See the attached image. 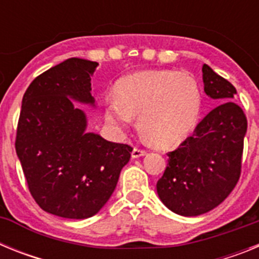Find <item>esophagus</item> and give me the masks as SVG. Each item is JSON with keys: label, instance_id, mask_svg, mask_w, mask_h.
I'll use <instances>...</instances> for the list:
<instances>
[{"label": "esophagus", "instance_id": "esophagus-1", "mask_svg": "<svg viewBox=\"0 0 259 259\" xmlns=\"http://www.w3.org/2000/svg\"><path fill=\"white\" fill-rule=\"evenodd\" d=\"M145 154H146L145 150L139 149V148H134V150H132V153H131L132 158H140V157H144Z\"/></svg>", "mask_w": 259, "mask_h": 259}]
</instances>
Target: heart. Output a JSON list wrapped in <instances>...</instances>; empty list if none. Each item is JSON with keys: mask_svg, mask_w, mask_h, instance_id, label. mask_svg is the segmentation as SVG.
Returning <instances> with one entry per match:
<instances>
[{"mask_svg": "<svg viewBox=\"0 0 259 259\" xmlns=\"http://www.w3.org/2000/svg\"><path fill=\"white\" fill-rule=\"evenodd\" d=\"M202 107L193 76L170 70L140 71L119 81L116 95L105 100V118L116 128L131 127L139 116L145 139L162 149H172L188 139Z\"/></svg>", "mask_w": 259, "mask_h": 259, "instance_id": "obj_1", "label": "heart"}]
</instances>
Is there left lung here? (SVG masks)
Here are the masks:
<instances>
[{
  "label": "left lung",
  "instance_id": "8db88e82",
  "mask_svg": "<svg viewBox=\"0 0 259 259\" xmlns=\"http://www.w3.org/2000/svg\"><path fill=\"white\" fill-rule=\"evenodd\" d=\"M203 91L217 104L198 123L193 136L168 153V166L157 193L171 211L197 217L221 205L237 184L241 171L245 114L235 102L236 88L202 66Z\"/></svg>",
  "mask_w": 259,
  "mask_h": 259
}]
</instances>
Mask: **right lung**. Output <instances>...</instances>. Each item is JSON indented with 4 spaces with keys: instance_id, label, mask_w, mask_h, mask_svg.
Listing matches in <instances>:
<instances>
[{
    "instance_id": "add662e5",
    "label": "right lung",
    "mask_w": 259,
    "mask_h": 259,
    "mask_svg": "<svg viewBox=\"0 0 259 259\" xmlns=\"http://www.w3.org/2000/svg\"><path fill=\"white\" fill-rule=\"evenodd\" d=\"M97 62L68 58L36 77L23 96L15 150L32 197L49 214L87 219L111 197L131 146L88 132L75 105L96 107Z\"/></svg>"
}]
</instances>
